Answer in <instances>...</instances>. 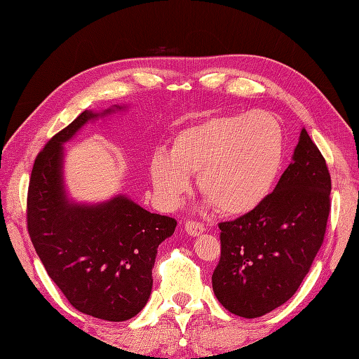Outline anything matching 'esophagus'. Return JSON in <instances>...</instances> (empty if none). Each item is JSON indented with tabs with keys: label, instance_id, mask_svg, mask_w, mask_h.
Segmentation results:
<instances>
[{
	"label": "esophagus",
	"instance_id": "1",
	"mask_svg": "<svg viewBox=\"0 0 359 359\" xmlns=\"http://www.w3.org/2000/svg\"><path fill=\"white\" fill-rule=\"evenodd\" d=\"M185 231L189 234V236H199L205 231V226L201 222H194V220H188V222L185 224Z\"/></svg>",
	"mask_w": 359,
	"mask_h": 359
}]
</instances>
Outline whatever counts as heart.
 Masks as SVG:
<instances>
[{
  "label": "heart",
  "mask_w": 359,
  "mask_h": 359,
  "mask_svg": "<svg viewBox=\"0 0 359 359\" xmlns=\"http://www.w3.org/2000/svg\"><path fill=\"white\" fill-rule=\"evenodd\" d=\"M284 162V133L266 112L224 116L189 125L171 151L151 157L152 187L165 207H175L197 172L201 193L225 216H245L269 199Z\"/></svg>",
  "instance_id": "obj_1"
}]
</instances>
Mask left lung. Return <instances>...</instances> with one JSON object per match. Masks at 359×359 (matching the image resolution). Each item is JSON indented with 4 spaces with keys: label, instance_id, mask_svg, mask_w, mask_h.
<instances>
[{
    "label": "left lung",
    "instance_id": "obj_1",
    "mask_svg": "<svg viewBox=\"0 0 359 359\" xmlns=\"http://www.w3.org/2000/svg\"><path fill=\"white\" fill-rule=\"evenodd\" d=\"M332 180L302 128L293 160L261 207L219 224L212 292L233 315L259 318L292 297L323 245Z\"/></svg>",
    "mask_w": 359,
    "mask_h": 359
}]
</instances>
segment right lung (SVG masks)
I'll return each instance as SVG.
<instances>
[{"instance_id":"right-lung-1","label":"right lung","mask_w":359,"mask_h":359,"mask_svg":"<svg viewBox=\"0 0 359 359\" xmlns=\"http://www.w3.org/2000/svg\"><path fill=\"white\" fill-rule=\"evenodd\" d=\"M118 109L85 111L53 135L35 158L27 191V231L49 278L74 309L112 323L147 306L157 247L177 225L123 194L95 205L67 197L63 143L88 121Z\"/></svg>"}]
</instances>
